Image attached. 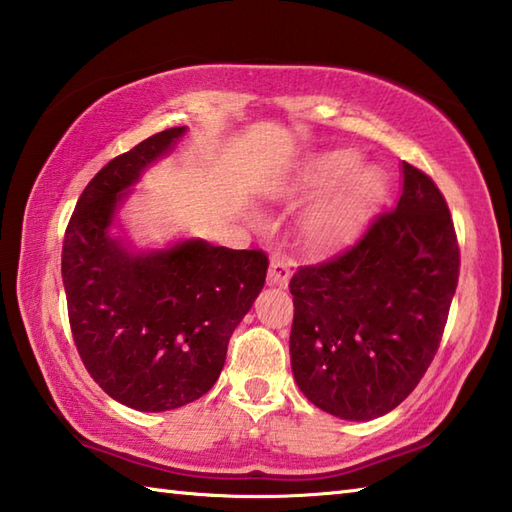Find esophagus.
I'll list each match as a JSON object with an SVG mask.
<instances>
[{
    "mask_svg": "<svg viewBox=\"0 0 512 512\" xmlns=\"http://www.w3.org/2000/svg\"><path fill=\"white\" fill-rule=\"evenodd\" d=\"M293 273V262L284 255H273L271 259V268H268V277L266 282L271 286H286L288 280H291Z\"/></svg>",
    "mask_w": 512,
    "mask_h": 512,
    "instance_id": "obj_1",
    "label": "esophagus"
}]
</instances>
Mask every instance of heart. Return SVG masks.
I'll use <instances>...</instances> for the list:
<instances>
[{"label": "heart", "mask_w": 512, "mask_h": 512, "mask_svg": "<svg viewBox=\"0 0 512 512\" xmlns=\"http://www.w3.org/2000/svg\"><path fill=\"white\" fill-rule=\"evenodd\" d=\"M360 159L356 152L351 150H340V152H331L327 156H322L313 163L311 172H309V181L313 185H336L340 181L349 179V176L356 172ZM378 185V176L376 172L365 170L358 172L353 176L351 185L347 192L342 194L338 201H333L329 208H324L318 217H315V232L320 237L331 239L338 237L342 232H347L356 219L360 217L362 208L369 201L371 194H374Z\"/></svg>", "instance_id": "1"}]
</instances>
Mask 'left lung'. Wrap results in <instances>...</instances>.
I'll return each instance as SVG.
<instances>
[{"label":"left lung","mask_w":512,"mask_h":512,"mask_svg":"<svg viewBox=\"0 0 512 512\" xmlns=\"http://www.w3.org/2000/svg\"><path fill=\"white\" fill-rule=\"evenodd\" d=\"M459 266L445 197L403 161L396 208L371 219L345 250L291 277V367L302 394L347 421L401 405L439 351Z\"/></svg>","instance_id":"left-lung-1"}]
</instances>
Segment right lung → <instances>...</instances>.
I'll list each match as a JSON object with an SVG mask.
<instances>
[{
  "instance_id": "obj_1",
  "label": "right lung",
  "mask_w": 512,
  "mask_h": 512,
  "mask_svg": "<svg viewBox=\"0 0 512 512\" xmlns=\"http://www.w3.org/2000/svg\"><path fill=\"white\" fill-rule=\"evenodd\" d=\"M183 132L165 129L102 167L82 190L62 241L80 358L111 398L141 412L188 405L217 383L232 331L266 282L264 250L197 239L134 255L109 235L123 190Z\"/></svg>"
}]
</instances>
